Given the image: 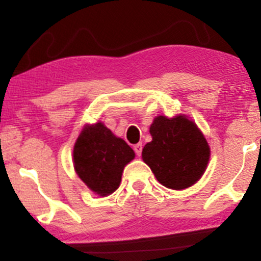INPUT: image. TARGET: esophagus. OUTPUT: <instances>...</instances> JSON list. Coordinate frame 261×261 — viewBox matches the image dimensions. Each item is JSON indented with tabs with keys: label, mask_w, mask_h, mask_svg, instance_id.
I'll list each match as a JSON object with an SVG mask.
<instances>
[{
	"label": "esophagus",
	"mask_w": 261,
	"mask_h": 261,
	"mask_svg": "<svg viewBox=\"0 0 261 261\" xmlns=\"http://www.w3.org/2000/svg\"><path fill=\"white\" fill-rule=\"evenodd\" d=\"M134 151L137 155H141V153H142V143H137V145H135Z\"/></svg>",
	"instance_id": "obj_1"
}]
</instances>
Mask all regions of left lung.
<instances>
[{
    "mask_svg": "<svg viewBox=\"0 0 261 261\" xmlns=\"http://www.w3.org/2000/svg\"><path fill=\"white\" fill-rule=\"evenodd\" d=\"M151 142L142 149V160L157 180L173 190L187 189L201 178L210 160L203 134L185 115L154 118L149 127Z\"/></svg>",
    "mask_w": 261,
    "mask_h": 261,
    "instance_id": "left-lung-1",
    "label": "left lung"
}]
</instances>
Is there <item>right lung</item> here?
<instances>
[{"label": "right lung", "instance_id": "right-lung-1", "mask_svg": "<svg viewBox=\"0 0 261 261\" xmlns=\"http://www.w3.org/2000/svg\"><path fill=\"white\" fill-rule=\"evenodd\" d=\"M134 158V149L103 122L86 125L73 147L74 170L99 196L110 195L119 188L125 166Z\"/></svg>", "mask_w": 261, "mask_h": 261}]
</instances>
